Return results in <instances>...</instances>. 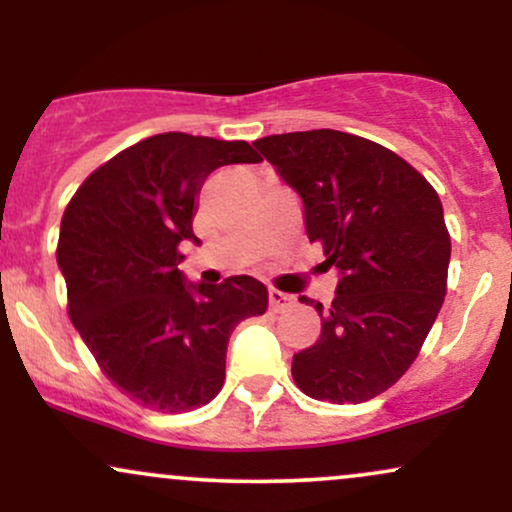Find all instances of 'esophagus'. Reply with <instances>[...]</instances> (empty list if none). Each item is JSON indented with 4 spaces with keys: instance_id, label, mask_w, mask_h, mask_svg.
I'll use <instances>...</instances> for the list:
<instances>
[{
    "instance_id": "esophagus-1",
    "label": "esophagus",
    "mask_w": 512,
    "mask_h": 512,
    "mask_svg": "<svg viewBox=\"0 0 512 512\" xmlns=\"http://www.w3.org/2000/svg\"><path fill=\"white\" fill-rule=\"evenodd\" d=\"M293 303H296V301H293V296H291V293L276 291V289L269 291V308L276 310V313H279V310L293 308Z\"/></svg>"
}]
</instances>
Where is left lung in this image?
I'll return each instance as SVG.
<instances>
[{
	"instance_id": "obj_1",
	"label": "left lung",
	"mask_w": 512,
	"mask_h": 512,
	"mask_svg": "<svg viewBox=\"0 0 512 512\" xmlns=\"http://www.w3.org/2000/svg\"><path fill=\"white\" fill-rule=\"evenodd\" d=\"M255 146L301 197L310 243L339 274L330 308L315 303L322 332L293 356V380L313 399L366 402L407 373L443 305V204L419 170L356 134L310 129Z\"/></svg>"
}]
</instances>
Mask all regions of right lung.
I'll return each mask as SVG.
<instances>
[{
  "label": "right lung",
  "mask_w": 512,
  "mask_h": 512,
  "mask_svg": "<svg viewBox=\"0 0 512 512\" xmlns=\"http://www.w3.org/2000/svg\"><path fill=\"white\" fill-rule=\"evenodd\" d=\"M257 161L248 142L163 132L93 170L64 209L69 317L108 380L146 409L209 404L231 332L267 310V286L252 276L187 284L178 269L182 240L199 243L192 219L209 173Z\"/></svg>",
  "instance_id": "obj_1"
}]
</instances>
